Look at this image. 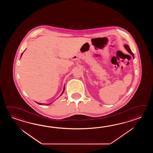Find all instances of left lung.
Segmentation results:
<instances>
[{"mask_svg": "<svg viewBox=\"0 0 153 153\" xmlns=\"http://www.w3.org/2000/svg\"><path fill=\"white\" fill-rule=\"evenodd\" d=\"M124 46L125 47V48L126 49V50H127V51L129 52L130 54L133 56V58L134 59V55H133V53H132V52L131 51V49H130L129 46L128 45H124Z\"/></svg>", "mask_w": 153, "mask_h": 153, "instance_id": "obj_1", "label": "left lung"}]
</instances>
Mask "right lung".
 I'll return each instance as SVG.
<instances>
[{
    "mask_svg": "<svg viewBox=\"0 0 153 153\" xmlns=\"http://www.w3.org/2000/svg\"><path fill=\"white\" fill-rule=\"evenodd\" d=\"M24 51H23L22 53V54H21V57H22V55H23V52H24ZM65 86L64 85V88H63V91H62V94H60V96H62V94H63V92H64V91H65ZM36 103H38V104H40V105H42V104H44V105H50V104H51V103H48V104H45V103H38V102H36Z\"/></svg>",
    "mask_w": 153,
    "mask_h": 153,
    "instance_id": "1",
    "label": "right lung"
}]
</instances>
